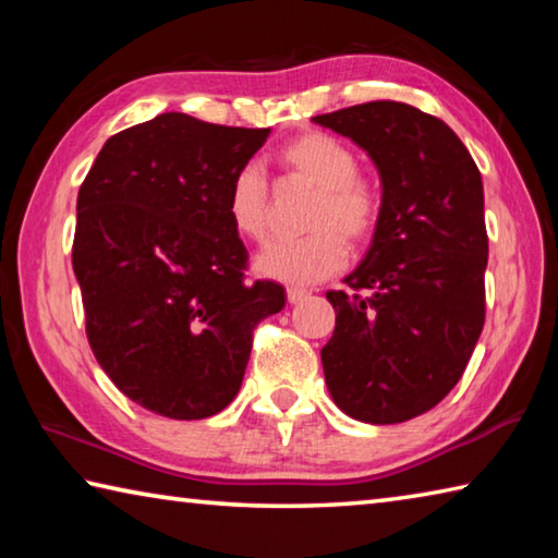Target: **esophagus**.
<instances>
[{
    "mask_svg": "<svg viewBox=\"0 0 558 558\" xmlns=\"http://www.w3.org/2000/svg\"><path fill=\"white\" fill-rule=\"evenodd\" d=\"M310 295L307 290H302V288H288V302L290 305H298V302H302Z\"/></svg>",
    "mask_w": 558,
    "mask_h": 558,
    "instance_id": "1",
    "label": "esophagus"
}]
</instances>
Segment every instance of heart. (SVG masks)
I'll return each mask as SVG.
<instances>
[{
    "mask_svg": "<svg viewBox=\"0 0 558 558\" xmlns=\"http://www.w3.org/2000/svg\"><path fill=\"white\" fill-rule=\"evenodd\" d=\"M286 177L315 189L305 226L307 235L276 241L260 251V276L313 286L342 270L349 260L348 239L364 245L381 219V194L369 177L356 172L354 149L327 132H300L276 153ZM226 216L245 241L260 243L268 235L270 194L266 174L256 165H243L226 189Z\"/></svg>",
    "mask_w": 558,
    "mask_h": 558,
    "instance_id": "heart-1",
    "label": "heart"
}]
</instances>
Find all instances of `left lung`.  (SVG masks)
<instances>
[{"label":"left lung","mask_w":558,"mask_h":558,"mask_svg":"<svg viewBox=\"0 0 558 558\" xmlns=\"http://www.w3.org/2000/svg\"><path fill=\"white\" fill-rule=\"evenodd\" d=\"M352 140L381 177V219L364 260L329 290L323 347L335 403L389 426L430 411L460 381L485 325V194L446 122L396 100L313 118Z\"/></svg>","instance_id":"obj_1"}]
</instances>
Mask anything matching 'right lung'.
<instances>
[{"mask_svg": "<svg viewBox=\"0 0 558 558\" xmlns=\"http://www.w3.org/2000/svg\"><path fill=\"white\" fill-rule=\"evenodd\" d=\"M270 128L162 112L112 135L78 192L73 272L93 354L143 409L174 421L239 393L253 329L286 307L278 282H245L226 216L231 177Z\"/></svg>", "mask_w": 558, "mask_h": 558, "instance_id": "obj_1", "label": "right lung"}]
</instances>
